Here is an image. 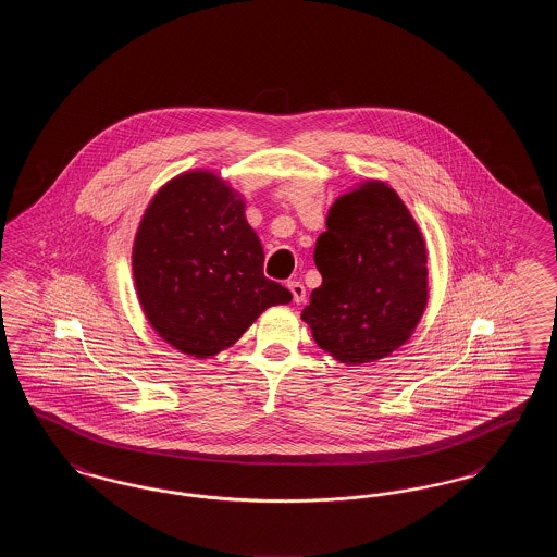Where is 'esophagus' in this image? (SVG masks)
Masks as SVG:
<instances>
[{
  "label": "esophagus",
  "instance_id": "obj_1",
  "mask_svg": "<svg viewBox=\"0 0 557 557\" xmlns=\"http://www.w3.org/2000/svg\"><path fill=\"white\" fill-rule=\"evenodd\" d=\"M288 288L292 292V298H294V302H305V296H307V290H305V286L300 284V282H296V280H290L288 282Z\"/></svg>",
  "mask_w": 557,
  "mask_h": 557
}]
</instances>
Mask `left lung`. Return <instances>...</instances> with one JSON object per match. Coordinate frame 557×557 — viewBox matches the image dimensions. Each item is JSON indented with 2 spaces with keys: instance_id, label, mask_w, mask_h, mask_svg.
<instances>
[{
  "instance_id": "left-lung-1",
  "label": "left lung",
  "mask_w": 557,
  "mask_h": 557,
  "mask_svg": "<svg viewBox=\"0 0 557 557\" xmlns=\"http://www.w3.org/2000/svg\"><path fill=\"white\" fill-rule=\"evenodd\" d=\"M315 244L323 277L302 319L325 352L371 363L405 345L428 302L425 244L397 191L382 182L343 194Z\"/></svg>"
}]
</instances>
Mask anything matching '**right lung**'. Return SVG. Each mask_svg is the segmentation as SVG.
<instances>
[{
	"label": "right lung",
	"mask_w": 557,
	"mask_h": 557,
	"mask_svg": "<svg viewBox=\"0 0 557 557\" xmlns=\"http://www.w3.org/2000/svg\"><path fill=\"white\" fill-rule=\"evenodd\" d=\"M263 261L238 191L209 171L160 187L133 244L146 318L162 341L198 359L234 345L267 307L290 302Z\"/></svg>",
	"instance_id": "1"
}]
</instances>
